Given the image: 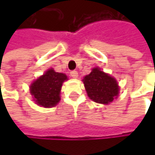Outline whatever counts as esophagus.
<instances>
[{
	"label": "esophagus",
	"instance_id": "esophagus-1",
	"mask_svg": "<svg viewBox=\"0 0 155 155\" xmlns=\"http://www.w3.org/2000/svg\"><path fill=\"white\" fill-rule=\"evenodd\" d=\"M70 75L73 78H78L77 71H71L70 72Z\"/></svg>",
	"mask_w": 155,
	"mask_h": 155
}]
</instances>
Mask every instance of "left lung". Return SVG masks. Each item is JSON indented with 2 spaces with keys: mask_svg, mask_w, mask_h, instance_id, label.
<instances>
[{
  "mask_svg": "<svg viewBox=\"0 0 155 155\" xmlns=\"http://www.w3.org/2000/svg\"><path fill=\"white\" fill-rule=\"evenodd\" d=\"M82 81L89 98L94 102L108 104L118 96L119 86L116 79L98 67L93 68Z\"/></svg>",
  "mask_w": 155,
  "mask_h": 155,
  "instance_id": "obj_1",
  "label": "left lung"
}]
</instances>
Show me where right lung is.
<instances>
[{
	"label": "right lung",
	"mask_w": 155,
	"mask_h": 155,
	"mask_svg": "<svg viewBox=\"0 0 155 155\" xmlns=\"http://www.w3.org/2000/svg\"><path fill=\"white\" fill-rule=\"evenodd\" d=\"M67 76L62 73H56L53 69L34 81L30 85V93L33 101L41 107L52 108L60 101V91Z\"/></svg>",
	"instance_id": "1"
}]
</instances>
